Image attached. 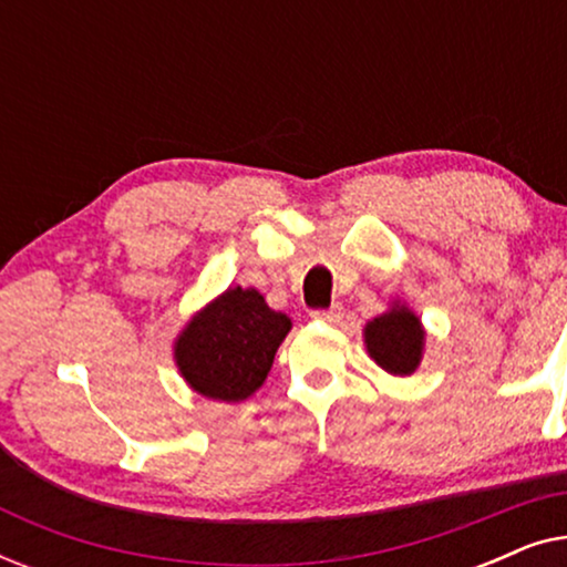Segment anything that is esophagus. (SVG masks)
Wrapping results in <instances>:
<instances>
[{"label": "esophagus", "mask_w": 567, "mask_h": 567, "mask_svg": "<svg viewBox=\"0 0 567 567\" xmlns=\"http://www.w3.org/2000/svg\"><path fill=\"white\" fill-rule=\"evenodd\" d=\"M312 317H315V320H322V322H338L340 317H343V307L332 305L328 309H315Z\"/></svg>", "instance_id": "1"}]
</instances>
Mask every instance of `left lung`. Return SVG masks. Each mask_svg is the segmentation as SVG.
Returning a JSON list of instances; mask_svg holds the SVG:
<instances>
[{"label":"left lung","mask_w":567,"mask_h":567,"mask_svg":"<svg viewBox=\"0 0 567 567\" xmlns=\"http://www.w3.org/2000/svg\"><path fill=\"white\" fill-rule=\"evenodd\" d=\"M367 348L379 367L390 374H413L421 361V320L405 307L392 309L367 324Z\"/></svg>","instance_id":"8db88e82"}]
</instances>
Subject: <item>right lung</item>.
Listing matches in <instances>:
<instances>
[{"label": "right lung", "instance_id": "1", "mask_svg": "<svg viewBox=\"0 0 567 567\" xmlns=\"http://www.w3.org/2000/svg\"><path fill=\"white\" fill-rule=\"evenodd\" d=\"M291 320L274 312L255 289H229L208 305L177 340L175 355L193 390L237 402L266 382Z\"/></svg>", "mask_w": 567, "mask_h": 567}]
</instances>
